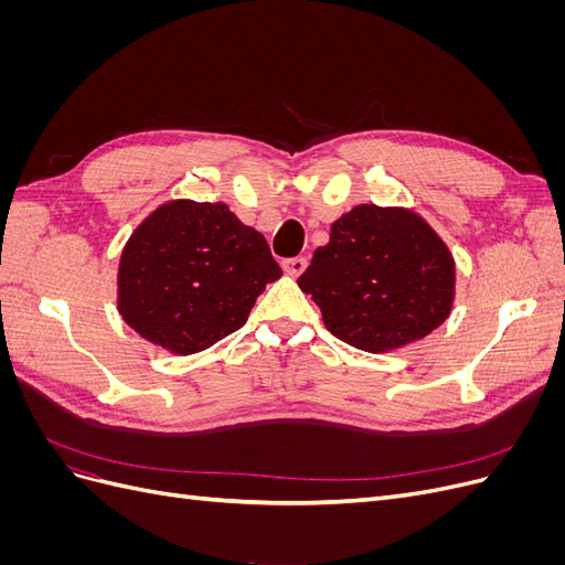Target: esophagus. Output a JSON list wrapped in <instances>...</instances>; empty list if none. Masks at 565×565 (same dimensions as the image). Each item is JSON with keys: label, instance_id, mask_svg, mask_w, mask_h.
<instances>
[{"label": "esophagus", "instance_id": "34e87169", "mask_svg": "<svg viewBox=\"0 0 565 565\" xmlns=\"http://www.w3.org/2000/svg\"><path fill=\"white\" fill-rule=\"evenodd\" d=\"M309 266L306 256H289V259L282 262V268L289 273V276H301V273Z\"/></svg>", "mask_w": 565, "mask_h": 565}]
</instances>
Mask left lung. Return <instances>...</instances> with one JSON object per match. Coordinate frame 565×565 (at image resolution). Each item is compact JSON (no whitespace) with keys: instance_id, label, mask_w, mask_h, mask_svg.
<instances>
[{"instance_id":"left-lung-1","label":"left lung","mask_w":565,"mask_h":565,"mask_svg":"<svg viewBox=\"0 0 565 565\" xmlns=\"http://www.w3.org/2000/svg\"><path fill=\"white\" fill-rule=\"evenodd\" d=\"M337 339L384 353L450 316L455 262L436 231L407 210L358 204L332 224L297 280Z\"/></svg>"}]
</instances>
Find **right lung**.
<instances>
[{
    "label": "right lung",
    "instance_id": "obj_1",
    "mask_svg": "<svg viewBox=\"0 0 565 565\" xmlns=\"http://www.w3.org/2000/svg\"><path fill=\"white\" fill-rule=\"evenodd\" d=\"M280 276L266 237L224 202L174 200L125 245L117 309L143 339L188 355L241 330L256 297Z\"/></svg>",
    "mask_w": 565,
    "mask_h": 565
}]
</instances>
